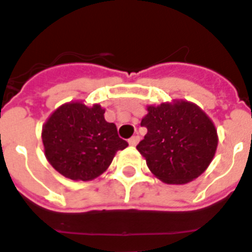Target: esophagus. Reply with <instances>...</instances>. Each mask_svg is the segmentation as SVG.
Instances as JSON below:
<instances>
[{
    "mask_svg": "<svg viewBox=\"0 0 252 252\" xmlns=\"http://www.w3.org/2000/svg\"><path fill=\"white\" fill-rule=\"evenodd\" d=\"M139 140H140V137L137 136V135H135V136H132L128 139V144H130L131 147H136L137 143H139Z\"/></svg>",
    "mask_w": 252,
    "mask_h": 252,
    "instance_id": "obj_1",
    "label": "esophagus"
}]
</instances>
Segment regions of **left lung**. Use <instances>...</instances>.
<instances>
[{
	"label": "left lung",
	"instance_id": "8db88e82",
	"mask_svg": "<svg viewBox=\"0 0 252 252\" xmlns=\"http://www.w3.org/2000/svg\"><path fill=\"white\" fill-rule=\"evenodd\" d=\"M148 132L136 149L152 173L168 185H184L199 177L218 147L214 124L188 100L149 105L141 120Z\"/></svg>",
	"mask_w": 252,
	"mask_h": 252
}]
</instances>
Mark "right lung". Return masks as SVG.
<instances>
[{
	"label": "right lung",
	"instance_id": "right-lung-1",
	"mask_svg": "<svg viewBox=\"0 0 252 252\" xmlns=\"http://www.w3.org/2000/svg\"><path fill=\"white\" fill-rule=\"evenodd\" d=\"M46 158L62 176L74 181H90L100 176L118 150L127 147L115 124L104 120L99 104L64 103L43 126Z\"/></svg>",
	"mask_w": 252,
	"mask_h": 252
}]
</instances>
